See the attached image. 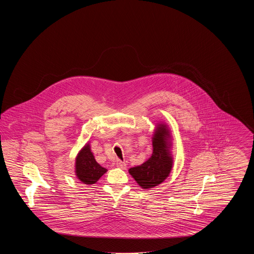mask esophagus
<instances>
[{"label":"esophagus","mask_w":254,"mask_h":254,"mask_svg":"<svg viewBox=\"0 0 254 254\" xmlns=\"http://www.w3.org/2000/svg\"><path fill=\"white\" fill-rule=\"evenodd\" d=\"M116 165H117V167L120 168V169H125L127 168V164H126L125 162H122L120 160H118V161L116 162Z\"/></svg>","instance_id":"34e87169"}]
</instances>
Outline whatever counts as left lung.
I'll return each instance as SVG.
<instances>
[{
  "instance_id": "1",
  "label": "left lung",
  "mask_w": 254,
  "mask_h": 254,
  "mask_svg": "<svg viewBox=\"0 0 254 254\" xmlns=\"http://www.w3.org/2000/svg\"><path fill=\"white\" fill-rule=\"evenodd\" d=\"M172 137L169 126L160 122L152 135V154L145 163L128 169L129 174L143 190L155 188L165 181L173 166Z\"/></svg>"
}]
</instances>
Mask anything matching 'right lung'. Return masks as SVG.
Listing matches in <instances>:
<instances>
[{
  "label": "right lung",
  "mask_w": 254,
  "mask_h": 254,
  "mask_svg": "<svg viewBox=\"0 0 254 254\" xmlns=\"http://www.w3.org/2000/svg\"><path fill=\"white\" fill-rule=\"evenodd\" d=\"M108 171L97 163L87 142L75 158V175L78 180L85 185H93Z\"/></svg>",
  "instance_id": "1"
}]
</instances>
